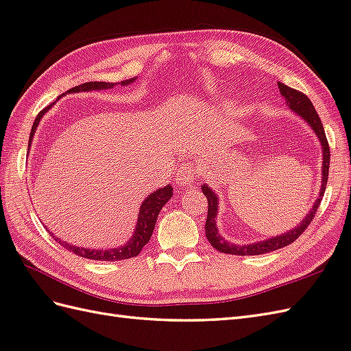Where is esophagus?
<instances>
[{
  "instance_id": "34e87169",
  "label": "esophagus",
  "mask_w": 351,
  "mask_h": 351,
  "mask_svg": "<svg viewBox=\"0 0 351 351\" xmlns=\"http://www.w3.org/2000/svg\"><path fill=\"white\" fill-rule=\"evenodd\" d=\"M195 175H197V172L194 169L182 167L181 172H179V175H178V184L182 186L190 185V182H193V179H195Z\"/></svg>"
}]
</instances>
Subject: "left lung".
I'll use <instances>...</instances> for the list:
<instances>
[{"label":"left lung","instance_id":"8db88e82","mask_svg":"<svg viewBox=\"0 0 351 351\" xmlns=\"http://www.w3.org/2000/svg\"><path fill=\"white\" fill-rule=\"evenodd\" d=\"M278 88H280V95L286 99V104L287 106L291 108V110L296 114L300 115L301 119H304V121H307L310 128L316 133V136L320 141V145H322V157H323V165H322V185H320V193L317 200L314 202L313 208L310 209V212L305 215V218L300 222L298 227L292 228L291 231L285 232V234L280 236H276L271 239H267L263 241H256V243H250V245H232L230 241H227L223 239L217 227V215H218V197L215 194L209 185H202V190L203 194L206 195V199H208L209 203V209H208V219H206V226H204V231H206V237H208L209 243L219 250L222 254H230V255H263L267 252H273L276 249H282L287 245L293 243V241L298 239L302 232L305 231L310 226V222L314 219V215H316L320 202H322V197L325 194L326 190V184H328V175H329V160H330V151H329V143L326 139V134H325V129H323V124L320 121V117L317 114V111L314 110V106L311 104L310 99L305 96L304 93L298 92V90H295L292 87H287L286 84L278 82L277 83Z\"/></svg>","mask_w":351,"mask_h":351}]
</instances>
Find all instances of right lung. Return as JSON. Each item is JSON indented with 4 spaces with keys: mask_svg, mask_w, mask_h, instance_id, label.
<instances>
[{
    "mask_svg": "<svg viewBox=\"0 0 351 351\" xmlns=\"http://www.w3.org/2000/svg\"><path fill=\"white\" fill-rule=\"evenodd\" d=\"M133 82H134V78L125 80V82H121V86L130 84ZM114 86H115V83L88 82V83H84V84H80V86L69 88L68 93L88 92V90H104V88H111ZM51 105L44 108V110L37 115V119H35V121L32 124L31 134H29V147H31V141L34 138L35 130H37V128H38V123L41 120V117L50 110ZM172 195H173L172 185H166L163 188H160V190L151 193L147 197V199L143 200V203L141 204V209H139L138 223H136V228H134V234L132 236V239L124 246L114 247V249H105V250L104 249H99V250L86 249V247L73 246L71 243H66V241L60 240L53 234L51 236L55 237L56 241H59V245H62L65 249H68L69 252H73L78 256L87 258V259H96V261H120V259H129V258H133V256H138L141 254L142 247L148 243L151 236H152V231H154L160 210L163 209V206L170 199H172Z\"/></svg>",
    "mask_w": 351,
    "mask_h": 351,
    "instance_id": "right-lung-1",
    "label": "right lung"
}]
</instances>
